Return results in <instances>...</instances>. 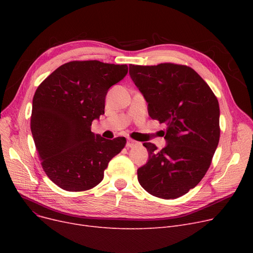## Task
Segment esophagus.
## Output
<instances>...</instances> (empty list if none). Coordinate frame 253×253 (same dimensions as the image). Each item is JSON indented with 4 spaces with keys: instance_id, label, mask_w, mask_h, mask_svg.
<instances>
[{
    "instance_id": "obj_1",
    "label": "esophagus",
    "mask_w": 253,
    "mask_h": 253,
    "mask_svg": "<svg viewBox=\"0 0 253 253\" xmlns=\"http://www.w3.org/2000/svg\"><path fill=\"white\" fill-rule=\"evenodd\" d=\"M138 144H139V142L135 141L134 139H132V138L127 139V143H126L127 148H135V147H137Z\"/></svg>"
}]
</instances>
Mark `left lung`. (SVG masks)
Segmentation results:
<instances>
[{
	"label": "left lung",
	"mask_w": 253,
	"mask_h": 253,
	"mask_svg": "<svg viewBox=\"0 0 253 253\" xmlns=\"http://www.w3.org/2000/svg\"><path fill=\"white\" fill-rule=\"evenodd\" d=\"M129 74L149 103L150 117L167 125L164 149L143 143L149 161L138 168V181L155 197L176 199L194 189L210 167L220 135L218 100L188 65L130 64Z\"/></svg>",
	"instance_id": "1"
}]
</instances>
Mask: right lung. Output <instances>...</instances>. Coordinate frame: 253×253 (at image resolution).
I'll use <instances>...</instances> for the list:
<instances>
[{
  "label": "right lung",
  "instance_id": "obj_1",
  "mask_svg": "<svg viewBox=\"0 0 253 253\" xmlns=\"http://www.w3.org/2000/svg\"><path fill=\"white\" fill-rule=\"evenodd\" d=\"M127 64L74 60L60 65L37 88L31 129L47 176L62 190L83 192L103 179L125 137L105 139L91 132L104 114L108 90L127 75Z\"/></svg>",
  "mask_w": 253,
  "mask_h": 253
}]
</instances>
